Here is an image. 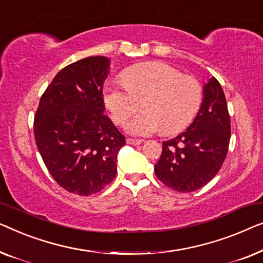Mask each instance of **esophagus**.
I'll use <instances>...</instances> for the list:
<instances>
[{
	"mask_svg": "<svg viewBox=\"0 0 263 263\" xmlns=\"http://www.w3.org/2000/svg\"><path fill=\"white\" fill-rule=\"evenodd\" d=\"M126 143L128 145H139L140 143H142V140L140 139H133V138H127L126 139Z\"/></svg>",
	"mask_w": 263,
	"mask_h": 263,
	"instance_id": "34e87169",
	"label": "esophagus"
}]
</instances>
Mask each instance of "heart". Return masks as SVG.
<instances>
[{
    "label": "heart",
    "mask_w": 263,
    "mask_h": 263,
    "mask_svg": "<svg viewBox=\"0 0 263 263\" xmlns=\"http://www.w3.org/2000/svg\"><path fill=\"white\" fill-rule=\"evenodd\" d=\"M121 79L106 84L103 100L116 124H124L142 101L144 112L125 126L136 136L183 130L193 121L204 100L198 80L163 62L133 65L121 73Z\"/></svg>",
    "instance_id": "b5f03b06"
}]
</instances>
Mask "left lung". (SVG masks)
<instances>
[{
  "label": "left lung",
  "instance_id": "8db88e82",
  "mask_svg": "<svg viewBox=\"0 0 263 263\" xmlns=\"http://www.w3.org/2000/svg\"><path fill=\"white\" fill-rule=\"evenodd\" d=\"M231 125L227 99L217 79L204 87V100L186 131L163 142L155 165L158 180L181 193L204 187L223 165L230 143Z\"/></svg>",
  "mask_w": 263,
  "mask_h": 263
}]
</instances>
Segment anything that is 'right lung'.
<instances>
[{
	"mask_svg": "<svg viewBox=\"0 0 263 263\" xmlns=\"http://www.w3.org/2000/svg\"><path fill=\"white\" fill-rule=\"evenodd\" d=\"M109 59L83 58L62 69L42 95L34 138L54 181L70 193L95 194L117 174L125 137L103 114Z\"/></svg>",
	"mask_w": 263,
	"mask_h": 263,
	"instance_id": "1",
	"label": "right lung"
}]
</instances>
